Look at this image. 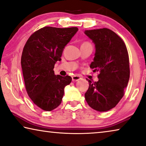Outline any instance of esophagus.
I'll return each mask as SVG.
<instances>
[{
	"label": "esophagus",
	"instance_id": "1",
	"mask_svg": "<svg viewBox=\"0 0 146 146\" xmlns=\"http://www.w3.org/2000/svg\"><path fill=\"white\" fill-rule=\"evenodd\" d=\"M80 79H81V77H79V76H78V75H73L72 77V80L74 82L78 81V80H79Z\"/></svg>",
	"mask_w": 146,
	"mask_h": 146
}]
</instances>
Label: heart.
Listing matches in <instances>:
<instances>
[{"instance_id": "b5f03b06", "label": "heart", "mask_w": 146, "mask_h": 146, "mask_svg": "<svg viewBox=\"0 0 146 146\" xmlns=\"http://www.w3.org/2000/svg\"><path fill=\"white\" fill-rule=\"evenodd\" d=\"M90 44V43L88 42H84L82 44Z\"/></svg>"}]
</instances>
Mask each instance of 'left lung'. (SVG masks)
<instances>
[{
  "instance_id": "obj_1",
  "label": "left lung",
  "mask_w": 146,
  "mask_h": 146,
  "mask_svg": "<svg viewBox=\"0 0 146 146\" xmlns=\"http://www.w3.org/2000/svg\"><path fill=\"white\" fill-rule=\"evenodd\" d=\"M87 36L95 44L94 62L90 67L99 73L97 82L88 80L89 88L84 94L88 106L98 111L115 108L123 97L130 77L129 58L127 46L111 30H86Z\"/></svg>"
}]
</instances>
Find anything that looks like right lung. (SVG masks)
<instances>
[{
	"mask_svg": "<svg viewBox=\"0 0 146 146\" xmlns=\"http://www.w3.org/2000/svg\"><path fill=\"white\" fill-rule=\"evenodd\" d=\"M78 31L77 27H44L33 33L23 47L21 58L25 89L33 102L44 111L62 103L65 86L71 78L54 74V65L61 61L64 47Z\"/></svg>",
	"mask_w": 146,
	"mask_h": 146,
	"instance_id": "right-lung-1",
	"label": "right lung"
}]
</instances>
